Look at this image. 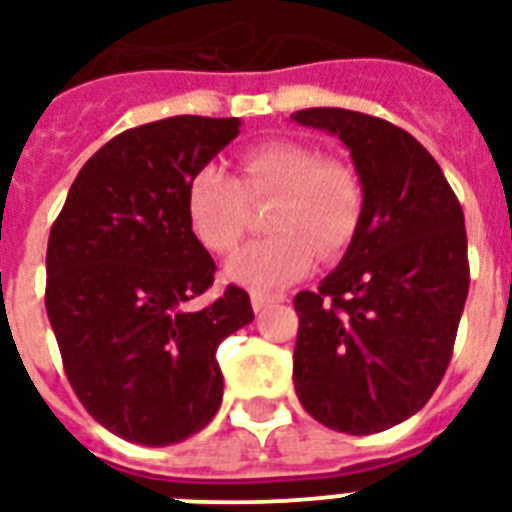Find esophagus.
I'll return each instance as SVG.
<instances>
[{"label": "esophagus", "instance_id": "obj_1", "mask_svg": "<svg viewBox=\"0 0 512 512\" xmlns=\"http://www.w3.org/2000/svg\"><path fill=\"white\" fill-rule=\"evenodd\" d=\"M275 301H283V296H269V293H259V291L251 293V304L256 312L267 310L269 304H275Z\"/></svg>", "mask_w": 512, "mask_h": 512}]
</instances>
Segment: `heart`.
Instances as JSON below:
<instances>
[{
    "instance_id": "heart-1",
    "label": "heart",
    "mask_w": 512,
    "mask_h": 512,
    "mask_svg": "<svg viewBox=\"0 0 512 512\" xmlns=\"http://www.w3.org/2000/svg\"><path fill=\"white\" fill-rule=\"evenodd\" d=\"M275 235L243 245L227 277L251 291H277L310 275L315 259H336L360 221V181L342 160L291 138H272L240 154V178L208 162L186 186V216L208 251H232L243 237L251 202L272 200Z\"/></svg>"
}]
</instances>
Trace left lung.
Here are the masks:
<instances>
[{"label": "left lung", "mask_w": 512, "mask_h": 512, "mask_svg": "<svg viewBox=\"0 0 512 512\" xmlns=\"http://www.w3.org/2000/svg\"><path fill=\"white\" fill-rule=\"evenodd\" d=\"M304 128L339 136L363 189L339 267L299 291L293 384L320 425L382 433L441 384L470 288L465 213L425 146L350 109H301Z\"/></svg>", "instance_id": "8db88e82"}]
</instances>
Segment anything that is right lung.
I'll use <instances>...</instances> for the list:
<instances>
[{"instance_id": "obj_1", "label": "right lung", "mask_w": 512, "mask_h": 512, "mask_svg": "<svg viewBox=\"0 0 512 512\" xmlns=\"http://www.w3.org/2000/svg\"><path fill=\"white\" fill-rule=\"evenodd\" d=\"M240 120L170 117L125 130L74 178L47 240L45 307L71 387L109 433L170 446L221 406L216 350L253 320L229 285L208 307L216 261L194 237L186 186Z\"/></svg>"}]
</instances>
